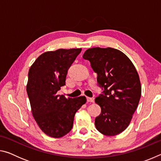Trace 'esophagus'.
<instances>
[{
  "instance_id": "obj_1",
  "label": "esophagus",
  "mask_w": 161,
  "mask_h": 161,
  "mask_svg": "<svg viewBox=\"0 0 161 161\" xmlns=\"http://www.w3.org/2000/svg\"><path fill=\"white\" fill-rule=\"evenodd\" d=\"M86 100L88 102H94V98H91V97H86Z\"/></svg>"
}]
</instances>
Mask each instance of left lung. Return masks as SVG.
<instances>
[{
    "label": "left lung",
    "instance_id": "left-lung-1",
    "mask_svg": "<svg viewBox=\"0 0 161 161\" xmlns=\"http://www.w3.org/2000/svg\"><path fill=\"white\" fill-rule=\"evenodd\" d=\"M83 58L90 62L103 89L95 99L102 108L95 119L97 129L105 136L119 134L129 126L140 101L141 86L137 71L126 54L114 48L88 49Z\"/></svg>",
    "mask_w": 161,
    "mask_h": 161
}]
</instances>
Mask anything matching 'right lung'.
I'll list each match as a JSON object with an SVG mask.
<instances>
[{
    "label": "right lung",
    "instance_id": "1",
    "mask_svg": "<svg viewBox=\"0 0 161 161\" xmlns=\"http://www.w3.org/2000/svg\"><path fill=\"white\" fill-rule=\"evenodd\" d=\"M81 51L77 48L46 52L29 69L27 93L32 116L40 129L50 137L61 138L69 133L75 113L86 102L84 96L67 99L58 94Z\"/></svg>",
    "mask_w": 161,
    "mask_h": 161
}]
</instances>
